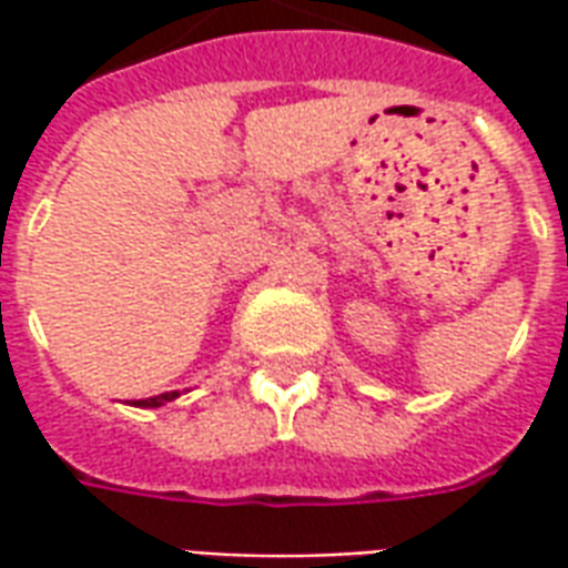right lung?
I'll list each match as a JSON object with an SVG mask.
<instances>
[{"instance_id": "right-lung-1", "label": "right lung", "mask_w": 568, "mask_h": 568, "mask_svg": "<svg viewBox=\"0 0 568 568\" xmlns=\"http://www.w3.org/2000/svg\"><path fill=\"white\" fill-rule=\"evenodd\" d=\"M179 398V393H163V395H154V398H142V402H136V407H163L166 402H175Z\"/></svg>"}]
</instances>
